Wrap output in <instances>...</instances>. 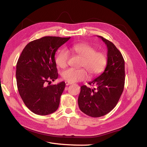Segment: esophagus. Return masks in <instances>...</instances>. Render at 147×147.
<instances>
[{
    "label": "esophagus",
    "mask_w": 147,
    "mask_h": 147,
    "mask_svg": "<svg viewBox=\"0 0 147 147\" xmlns=\"http://www.w3.org/2000/svg\"><path fill=\"white\" fill-rule=\"evenodd\" d=\"M65 84L67 86H68V85H69V84H72V83H71V82H68V81H65Z\"/></svg>",
    "instance_id": "esophagus-1"
}]
</instances>
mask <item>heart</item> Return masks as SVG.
Here are the masks:
<instances>
[{
  "mask_svg": "<svg viewBox=\"0 0 147 147\" xmlns=\"http://www.w3.org/2000/svg\"><path fill=\"white\" fill-rule=\"evenodd\" d=\"M81 57L80 67L83 69H69L62 74L63 79L71 83L78 82L87 78L88 73L90 78L100 74L105 69L107 64L105 55L102 52L96 51V48L88 43H80L70 45L65 50H61L56 57V63L59 67L64 69L67 66L69 54Z\"/></svg>",
  "mask_w": 147,
  "mask_h": 147,
  "instance_id": "obj_1",
  "label": "heart"
}]
</instances>
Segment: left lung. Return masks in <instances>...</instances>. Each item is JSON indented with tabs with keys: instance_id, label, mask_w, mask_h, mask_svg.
I'll list each match as a JSON object with an SVG mask.
<instances>
[{
	"instance_id": "1",
	"label": "left lung",
	"mask_w": 147,
	"mask_h": 147,
	"mask_svg": "<svg viewBox=\"0 0 147 147\" xmlns=\"http://www.w3.org/2000/svg\"><path fill=\"white\" fill-rule=\"evenodd\" d=\"M97 37L107 47V64L103 73L88 83L96 88L81 86L78 99L82 112L95 118L104 116L115 108L122 94L125 80L124 60L121 52L112 42Z\"/></svg>"
}]
</instances>
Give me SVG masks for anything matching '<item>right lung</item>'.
<instances>
[{"label": "right lung", "mask_w": 147, "mask_h": 147, "mask_svg": "<svg viewBox=\"0 0 147 147\" xmlns=\"http://www.w3.org/2000/svg\"><path fill=\"white\" fill-rule=\"evenodd\" d=\"M70 38L47 36L35 40L25 47L18 60V90L26 106L35 114L47 115L59 107L65 83H47L58 77L55 53Z\"/></svg>", "instance_id": "1"}]
</instances>
